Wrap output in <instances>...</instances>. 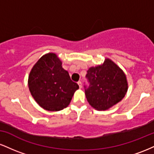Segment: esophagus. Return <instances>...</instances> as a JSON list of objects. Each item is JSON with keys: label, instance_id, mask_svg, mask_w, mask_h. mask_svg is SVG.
Masks as SVG:
<instances>
[{"label": "esophagus", "instance_id": "obj_1", "mask_svg": "<svg viewBox=\"0 0 154 154\" xmlns=\"http://www.w3.org/2000/svg\"><path fill=\"white\" fill-rule=\"evenodd\" d=\"M77 84H78V85H79V88H82V82H81V81H79L78 82H77Z\"/></svg>", "mask_w": 154, "mask_h": 154}]
</instances>
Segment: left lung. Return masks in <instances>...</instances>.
<instances>
[{"mask_svg":"<svg viewBox=\"0 0 154 154\" xmlns=\"http://www.w3.org/2000/svg\"><path fill=\"white\" fill-rule=\"evenodd\" d=\"M89 85H84L88 103L96 110L105 111L125 97L128 82L122 70L110 59L91 67L86 75Z\"/></svg>","mask_w":154,"mask_h":154,"instance_id":"left-lung-1","label":"left lung"}]
</instances>
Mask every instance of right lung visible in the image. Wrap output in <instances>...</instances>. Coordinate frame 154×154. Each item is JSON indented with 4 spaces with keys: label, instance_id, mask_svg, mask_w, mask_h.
Wrapping results in <instances>:
<instances>
[{
    "label": "right lung",
    "instance_id": "add662e5",
    "mask_svg": "<svg viewBox=\"0 0 154 154\" xmlns=\"http://www.w3.org/2000/svg\"><path fill=\"white\" fill-rule=\"evenodd\" d=\"M61 64L57 56L50 53L42 56L29 73V91L45 110L57 111L67 107L79 88Z\"/></svg>",
    "mask_w": 154,
    "mask_h": 154
}]
</instances>
